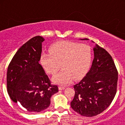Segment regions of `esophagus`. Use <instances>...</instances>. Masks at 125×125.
Listing matches in <instances>:
<instances>
[{
	"label": "esophagus",
	"instance_id": "esophagus-1",
	"mask_svg": "<svg viewBox=\"0 0 125 125\" xmlns=\"http://www.w3.org/2000/svg\"><path fill=\"white\" fill-rule=\"evenodd\" d=\"M65 89V87L61 86H59V90H63V89Z\"/></svg>",
	"mask_w": 125,
	"mask_h": 125
}]
</instances>
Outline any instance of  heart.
Returning <instances> with one entry per match:
<instances>
[{"mask_svg":"<svg viewBox=\"0 0 125 125\" xmlns=\"http://www.w3.org/2000/svg\"><path fill=\"white\" fill-rule=\"evenodd\" d=\"M50 53L42 52L40 62L47 73L54 74L60 68V72L52 77L53 82L67 85L73 78L79 79L88 71L92 61L91 47L84 44L71 41H60L51 46Z\"/></svg>","mask_w":125,"mask_h":125,"instance_id":"obj_1","label":"heart"}]
</instances>
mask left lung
<instances>
[{"instance_id":"1","label":"left lung","mask_w":125,"mask_h":125,"mask_svg":"<svg viewBox=\"0 0 125 125\" xmlns=\"http://www.w3.org/2000/svg\"><path fill=\"white\" fill-rule=\"evenodd\" d=\"M93 51L91 69L74 85V96L71 102L74 111L88 117L100 114L110 105L116 93L118 77L111 55L97 44Z\"/></svg>"}]
</instances>
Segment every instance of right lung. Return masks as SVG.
I'll return each instance as SVG.
<instances>
[{
	"label": "right lung",
	"instance_id": "add662e5",
	"mask_svg": "<svg viewBox=\"0 0 125 125\" xmlns=\"http://www.w3.org/2000/svg\"><path fill=\"white\" fill-rule=\"evenodd\" d=\"M44 39L36 36L23 44L11 60L7 73V88L13 102L19 103L30 113L46 110L58 87L51 81L39 64L42 42Z\"/></svg>",
	"mask_w": 125,
	"mask_h": 125
}]
</instances>
